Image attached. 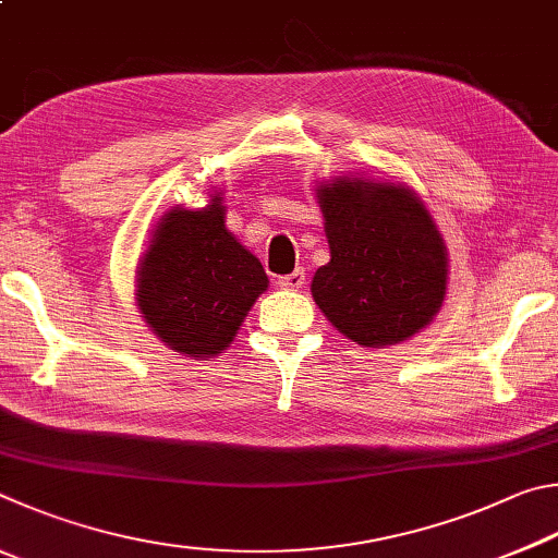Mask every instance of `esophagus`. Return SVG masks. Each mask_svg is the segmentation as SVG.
I'll use <instances>...</instances> for the list:
<instances>
[{
	"label": "esophagus",
	"instance_id": "34e87169",
	"mask_svg": "<svg viewBox=\"0 0 558 558\" xmlns=\"http://www.w3.org/2000/svg\"><path fill=\"white\" fill-rule=\"evenodd\" d=\"M304 281H306L304 269H296V271H291V274H284V277H279L277 284L284 289V291H299L301 287H304Z\"/></svg>",
	"mask_w": 558,
	"mask_h": 558
}]
</instances>
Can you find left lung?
I'll return each mask as SVG.
<instances>
[{"mask_svg":"<svg viewBox=\"0 0 558 558\" xmlns=\"http://www.w3.org/2000/svg\"><path fill=\"white\" fill-rule=\"evenodd\" d=\"M330 262L311 296L338 333L363 348L404 343L432 324L448 289L444 234L414 189L373 175L316 185Z\"/></svg>","mask_w":558,"mask_h":558,"instance_id":"8db88e82","label":"left lung"}]
</instances>
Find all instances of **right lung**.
<instances>
[{
  "label": "right lung",
  "mask_w": 558,
  "mask_h": 558,
  "mask_svg": "<svg viewBox=\"0 0 558 558\" xmlns=\"http://www.w3.org/2000/svg\"><path fill=\"white\" fill-rule=\"evenodd\" d=\"M225 198L169 208L154 222L134 271V304L173 353L208 360L228 350L269 287L262 262L225 228Z\"/></svg>",
  "instance_id": "obj_1"
}]
</instances>
